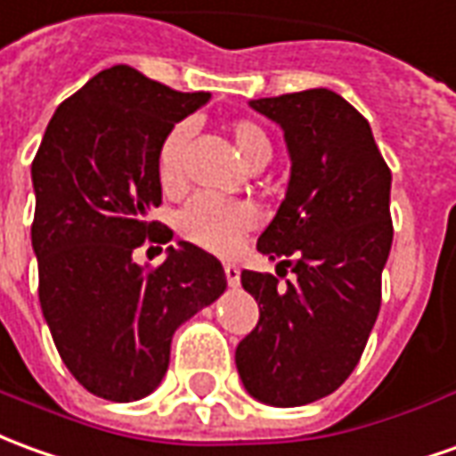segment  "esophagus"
<instances>
[{"instance_id": "34e87169", "label": "esophagus", "mask_w": 456, "mask_h": 456, "mask_svg": "<svg viewBox=\"0 0 456 456\" xmlns=\"http://www.w3.org/2000/svg\"><path fill=\"white\" fill-rule=\"evenodd\" d=\"M239 266H234V264H224V276H227V283L229 286H237L239 283Z\"/></svg>"}]
</instances>
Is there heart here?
I'll list each match as a JSON object with an SVG mask.
<instances>
[{
	"instance_id": "b5f03b06",
	"label": "heart",
	"mask_w": 456,
	"mask_h": 456,
	"mask_svg": "<svg viewBox=\"0 0 456 456\" xmlns=\"http://www.w3.org/2000/svg\"><path fill=\"white\" fill-rule=\"evenodd\" d=\"M227 135L234 142L241 162L249 170H261L272 160V135L254 118H232L224 123ZM190 140V123H177L167 130L158 148V183L165 195H183L184 192V148ZM254 215L241 202H224L212 197H195L190 205L177 215V232L184 241L197 249L212 254H229L237 241L249 232Z\"/></svg>"
}]
</instances>
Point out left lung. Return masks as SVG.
Instances as JSON below:
<instances>
[{
    "instance_id": "8db88e82",
    "label": "left lung",
    "mask_w": 456,
    "mask_h": 456,
    "mask_svg": "<svg viewBox=\"0 0 456 456\" xmlns=\"http://www.w3.org/2000/svg\"><path fill=\"white\" fill-rule=\"evenodd\" d=\"M251 108L281 126L291 152L289 190L256 249L297 276L279 289L273 273L241 272L259 323L237 346V370L261 403L298 407L348 380L380 314L393 177L368 120L328 88Z\"/></svg>"
}]
</instances>
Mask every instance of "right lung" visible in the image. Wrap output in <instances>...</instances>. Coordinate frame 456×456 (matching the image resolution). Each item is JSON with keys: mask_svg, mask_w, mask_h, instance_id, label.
Masks as SVG:
<instances>
[{"mask_svg": "<svg viewBox=\"0 0 456 456\" xmlns=\"http://www.w3.org/2000/svg\"><path fill=\"white\" fill-rule=\"evenodd\" d=\"M207 98L120 63L56 108L31 162L41 311L63 365L103 400L151 395L175 328L227 289L222 264L190 241L158 266L133 259L142 244L162 251L173 239L148 217L162 202L158 148Z\"/></svg>", "mask_w": 456, "mask_h": 456, "instance_id": "right-lung-1", "label": "right lung"}]
</instances>
